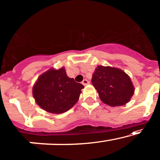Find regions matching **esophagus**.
Instances as JSON below:
<instances>
[{
  "instance_id": "34e87169",
  "label": "esophagus",
  "mask_w": 160,
  "mask_h": 160,
  "mask_svg": "<svg viewBox=\"0 0 160 160\" xmlns=\"http://www.w3.org/2000/svg\"><path fill=\"white\" fill-rule=\"evenodd\" d=\"M82 83H83V85H87V84L89 83V82L87 80V79H84L83 81H82Z\"/></svg>"
}]
</instances>
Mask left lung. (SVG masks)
Returning <instances> with one entry per match:
<instances>
[{
  "label": "left lung",
  "mask_w": 160,
  "mask_h": 160,
  "mask_svg": "<svg viewBox=\"0 0 160 160\" xmlns=\"http://www.w3.org/2000/svg\"><path fill=\"white\" fill-rule=\"evenodd\" d=\"M92 83L102 102L110 106H124L134 92L128 75L116 68L98 66L92 74Z\"/></svg>",
  "instance_id": "obj_1"
}]
</instances>
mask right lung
I'll list each match as a JSON object with an SVG mask.
<instances>
[{"label": "right lung", "mask_w": 160, "mask_h": 160, "mask_svg": "<svg viewBox=\"0 0 160 160\" xmlns=\"http://www.w3.org/2000/svg\"><path fill=\"white\" fill-rule=\"evenodd\" d=\"M84 86L67 75L65 70L53 68L38 77L32 88L36 103L46 112L64 113L78 101Z\"/></svg>", "instance_id": "1"}]
</instances>
